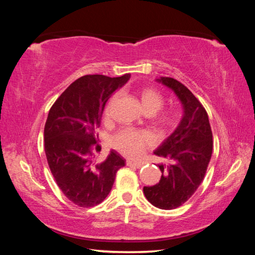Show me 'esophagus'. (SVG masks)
I'll use <instances>...</instances> for the list:
<instances>
[{
    "instance_id": "obj_1",
    "label": "esophagus",
    "mask_w": 255,
    "mask_h": 255,
    "mask_svg": "<svg viewBox=\"0 0 255 255\" xmlns=\"http://www.w3.org/2000/svg\"><path fill=\"white\" fill-rule=\"evenodd\" d=\"M127 165L128 166H133V167H136V168H140L142 166L141 163H137V161H134L132 159H128L127 160Z\"/></svg>"
}]
</instances>
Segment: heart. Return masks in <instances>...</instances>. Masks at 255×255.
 Instances as JSON below:
<instances>
[{
  "mask_svg": "<svg viewBox=\"0 0 255 255\" xmlns=\"http://www.w3.org/2000/svg\"><path fill=\"white\" fill-rule=\"evenodd\" d=\"M141 102V106L146 114H154V120L159 126L166 128L174 127L179 120V113L175 111L158 112L164 105V97L158 90L152 87H143L138 92ZM115 97L111 99L110 103L106 105L104 110V117L109 118L111 113V105ZM151 142L149 135L143 132H136L133 129H123L118 134H116L112 144L116 149L126 154L128 156H137L142 152L145 145Z\"/></svg>",
  "mask_w": 255,
  "mask_h": 255,
  "instance_id": "b5f03b06",
  "label": "heart"
}]
</instances>
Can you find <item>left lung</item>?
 <instances>
[{"mask_svg": "<svg viewBox=\"0 0 255 255\" xmlns=\"http://www.w3.org/2000/svg\"><path fill=\"white\" fill-rule=\"evenodd\" d=\"M170 88L183 106V117L174 132L154 151L168 159L158 165L161 176L154 186H144L148 201L161 210L181 206L202 183L213 152V134L208 116L199 100L182 83L172 78L156 80Z\"/></svg>", "mask_w": 255, "mask_h": 255, "instance_id": "obj_1", "label": "left lung"}]
</instances>
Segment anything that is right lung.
Instances as JSON below:
<instances>
[{"label":"right lung","mask_w":255,"mask_h":255,"mask_svg":"<svg viewBox=\"0 0 255 255\" xmlns=\"http://www.w3.org/2000/svg\"><path fill=\"white\" fill-rule=\"evenodd\" d=\"M129 78V74L84 75L60 95L49 112L44 151L50 170L64 195L81 207L101 203L112 190L116 173L126 165L114 150L97 163L92 145L98 142L95 129L101 123L107 100Z\"/></svg>","instance_id":"1"}]
</instances>
